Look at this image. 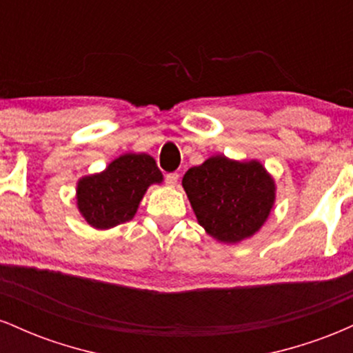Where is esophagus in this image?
Listing matches in <instances>:
<instances>
[{"instance_id":"34e87169","label":"esophagus","mask_w":353,"mask_h":353,"mask_svg":"<svg viewBox=\"0 0 353 353\" xmlns=\"http://www.w3.org/2000/svg\"><path fill=\"white\" fill-rule=\"evenodd\" d=\"M164 181H165V184H168V185H176L177 181H179V174H176V172L165 174Z\"/></svg>"}]
</instances>
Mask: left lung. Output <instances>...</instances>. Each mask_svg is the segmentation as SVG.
<instances>
[{
    "mask_svg": "<svg viewBox=\"0 0 353 353\" xmlns=\"http://www.w3.org/2000/svg\"><path fill=\"white\" fill-rule=\"evenodd\" d=\"M197 221L221 242H239L261 229L274 204V181L262 164L214 156L182 179Z\"/></svg>",
    "mask_w": 353,
    "mask_h": 353,
    "instance_id": "8db88e82",
    "label": "left lung"
}]
</instances>
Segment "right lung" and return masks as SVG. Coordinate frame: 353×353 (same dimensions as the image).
Wrapping results in <instances>:
<instances>
[{"label": "right lung", "instance_id": "obj_1", "mask_svg": "<svg viewBox=\"0 0 353 353\" xmlns=\"http://www.w3.org/2000/svg\"><path fill=\"white\" fill-rule=\"evenodd\" d=\"M161 181L163 174L151 156L125 154L104 172L79 181L78 208L92 228H114L134 217L145 189Z\"/></svg>", "mask_w": 353, "mask_h": 353}]
</instances>
